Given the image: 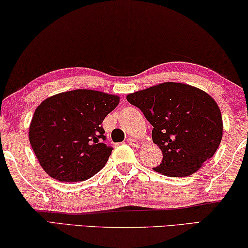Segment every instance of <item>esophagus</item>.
<instances>
[{"label":"esophagus","instance_id":"1","mask_svg":"<svg viewBox=\"0 0 248 248\" xmlns=\"http://www.w3.org/2000/svg\"><path fill=\"white\" fill-rule=\"evenodd\" d=\"M127 141H128L129 145H131L132 147H139V146H140L139 142L137 141V140L134 139V138H128Z\"/></svg>","mask_w":248,"mask_h":248}]
</instances>
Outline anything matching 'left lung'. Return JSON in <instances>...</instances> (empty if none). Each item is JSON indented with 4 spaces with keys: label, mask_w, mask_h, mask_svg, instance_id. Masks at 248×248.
Returning a JSON list of instances; mask_svg holds the SVG:
<instances>
[{
    "label": "left lung",
    "mask_w": 248,
    "mask_h": 248,
    "mask_svg": "<svg viewBox=\"0 0 248 248\" xmlns=\"http://www.w3.org/2000/svg\"><path fill=\"white\" fill-rule=\"evenodd\" d=\"M153 125L162 161L155 171L168 177L193 175L214 156L223 137L216 101L189 84L164 82L127 95Z\"/></svg>",
    "instance_id": "8db88e82"
}]
</instances>
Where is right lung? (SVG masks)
Listing matches in <instances>:
<instances>
[{
    "mask_svg": "<svg viewBox=\"0 0 248 248\" xmlns=\"http://www.w3.org/2000/svg\"><path fill=\"white\" fill-rule=\"evenodd\" d=\"M119 100L118 95L78 89L40 103L29 139L44 171L60 182H81L100 171L112 151L105 143L101 124Z\"/></svg>",
    "mask_w": 248,
    "mask_h": 248,
    "instance_id": "1",
    "label": "right lung"
}]
</instances>
